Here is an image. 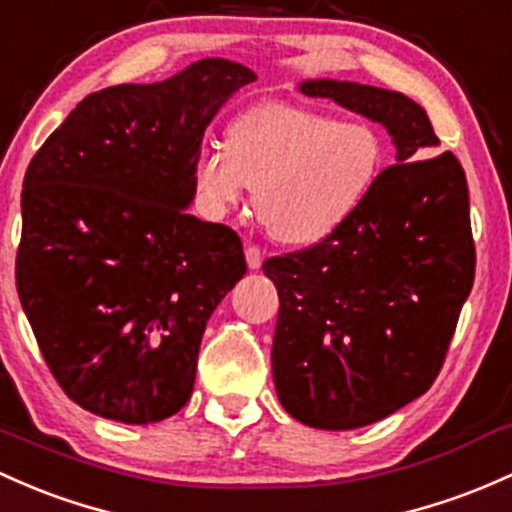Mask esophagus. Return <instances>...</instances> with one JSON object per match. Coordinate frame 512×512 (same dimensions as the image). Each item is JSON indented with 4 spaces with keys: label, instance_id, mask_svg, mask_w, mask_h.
Listing matches in <instances>:
<instances>
[{
    "label": "esophagus",
    "instance_id": "esophagus-1",
    "mask_svg": "<svg viewBox=\"0 0 512 512\" xmlns=\"http://www.w3.org/2000/svg\"><path fill=\"white\" fill-rule=\"evenodd\" d=\"M246 266L251 268V271H256V268H261V263H263V254H261V249H258V246H246Z\"/></svg>",
    "mask_w": 512,
    "mask_h": 512
}]
</instances>
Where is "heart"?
<instances>
[{
	"label": "heart",
	"mask_w": 512,
	"mask_h": 512,
	"mask_svg": "<svg viewBox=\"0 0 512 512\" xmlns=\"http://www.w3.org/2000/svg\"><path fill=\"white\" fill-rule=\"evenodd\" d=\"M381 168V136L368 124L268 102L234 119L227 146L200 148L192 183L212 217L236 210L256 185V210L271 234L310 246L354 217Z\"/></svg>",
	"instance_id": "b5f03b06"
}]
</instances>
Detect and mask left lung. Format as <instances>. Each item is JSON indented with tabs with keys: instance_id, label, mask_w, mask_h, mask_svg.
<instances>
[{
	"instance_id": "1",
	"label": "left lung",
	"mask_w": 512,
	"mask_h": 512,
	"mask_svg": "<svg viewBox=\"0 0 512 512\" xmlns=\"http://www.w3.org/2000/svg\"><path fill=\"white\" fill-rule=\"evenodd\" d=\"M300 92L383 124L398 151L337 232L263 263L280 300L278 400L302 425L356 430L420 398L444 364L476 271L469 188L410 97L346 80Z\"/></svg>"
}]
</instances>
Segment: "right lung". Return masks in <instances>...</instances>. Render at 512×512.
I'll return each mask as SVG.
<instances>
[{"label": "right lung", "mask_w": 512, "mask_h": 512, "mask_svg": "<svg viewBox=\"0 0 512 512\" xmlns=\"http://www.w3.org/2000/svg\"><path fill=\"white\" fill-rule=\"evenodd\" d=\"M254 80L205 58L92 92L31 158L16 290L80 408L148 425L190 400L207 320L246 273L236 232L185 212L192 166L219 107Z\"/></svg>", "instance_id": "obj_1"}]
</instances>
